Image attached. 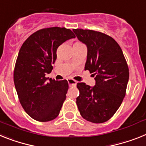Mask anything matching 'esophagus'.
Returning a JSON list of instances; mask_svg holds the SVG:
<instances>
[{"label": "esophagus", "instance_id": "esophagus-1", "mask_svg": "<svg viewBox=\"0 0 146 146\" xmlns=\"http://www.w3.org/2000/svg\"><path fill=\"white\" fill-rule=\"evenodd\" d=\"M67 82H68L70 86H76V81L73 80L72 79H67Z\"/></svg>", "mask_w": 146, "mask_h": 146}]
</instances>
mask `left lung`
Returning a JSON list of instances; mask_svg holds the SVG:
<instances>
[{
	"label": "left lung",
	"mask_w": 146,
	"mask_h": 146,
	"mask_svg": "<svg viewBox=\"0 0 146 146\" xmlns=\"http://www.w3.org/2000/svg\"><path fill=\"white\" fill-rule=\"evenodd\" d=\"M73 31L87 46L84 70L94 73L96 81L94 87L84 82L77 84V106L84 119L102 123L113 116L125 96L129 79L128 64L119 45L109 35L90 29Z\"/></svg>",
	"instance_id": "8db88e82"
}]
</instances>
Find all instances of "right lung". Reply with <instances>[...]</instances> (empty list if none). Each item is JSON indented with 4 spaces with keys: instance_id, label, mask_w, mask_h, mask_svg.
Instances as JSON below:
<instances>
[{
    "instance_id": "add662e5",
    "label": "right lung",
    "mask_w": 146,
    "mask_h": 146,
    "mask_svg": "<svg viewBox=\"0 0 146 146\" xmlns=\"http://www.w3.org/2000/svg\"><path fill=\"white\" fill-rule=\"evenodd\" d=\"M76 38L70 29L50 27L32 34L24 42L15 66L14 83L19 101L29 117L48 122L58 117L68 90L67 80L46 78L62 43Z\"/></svg>"
}]
</instances>
